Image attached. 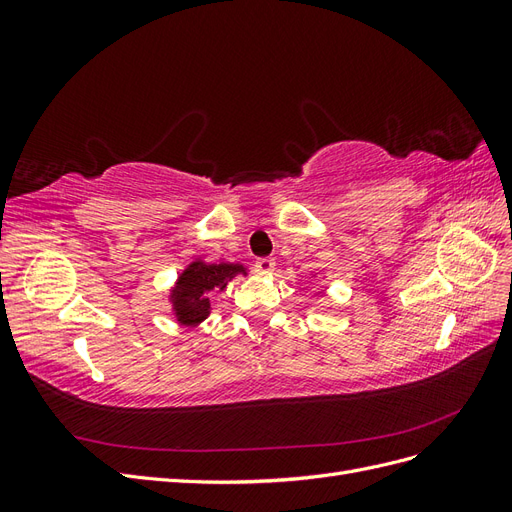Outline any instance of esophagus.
<instances>
[{
	"instance_id": "1",
	"label": "esophagus",
	"mask_w": 512,
	"mask_h": 512,
	"mask_svg": "<svg viewBox=\"0 0 512 512\" xmlns=\"http://www.w3.org/2000/svg\"><path fill=\"white\" fill-rule=\"evenodd\" d=\"M254 267H256L258 273L267 275V273H271V271L275 269V260H273V258H258Z\"/></svg>"
}]
</instances>
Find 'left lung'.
<instances>
[{
  "mask_svg": "<svg viewBox=\"0 0 512 512\" xmlns=\"http://www.w3.org/2000/svg\"><path fill=\"white\" fill-rule=\"evenodd\" d=\"M318 273H320V271H312V273H309V280H316Z\"/></svg>",
  "mask_w": 512,
  "mask_h": 512,
  "instance_id": "left-lung-1",
  "label": "left lung"
}]
</instances>
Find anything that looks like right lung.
Masks as SVG:
<instances>
[{
	"label": "right lung",
	"mask_w": 512,
	"mask_h": 512,
	"mask_svg": "<svg viewBox=\"0 0 512 512\" xmlns=\"http://www.w3.org/2000/svg\"><path fill=\"white\" fill-rule=\"evenodd\" d=\"M237 275H250V269L241 262H207L205 258H194L168 288L166 303L175 322L190 329L203 324L211 314V294L224 292L228 282Z\"/></svg>",
	"instance_id": "right-lung-1"
}]
</instances>
